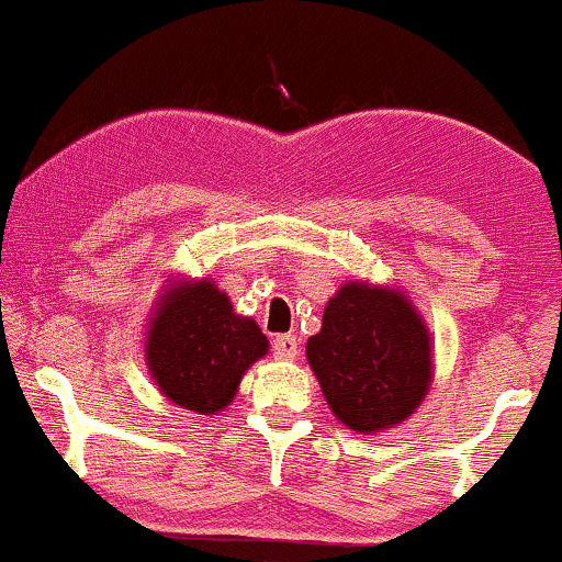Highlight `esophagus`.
I'll return each mask as SVG.
<instances>
[{
  "mask_svg": "<svg viewBox=\"0 0 562 562\" xmlns=\"http://www.w3.org/2000/svg\"><path fill=\"white\" fill-rule=\"evenodd\" d=\"M272 351L280 362H290V359L299 357V340H295L293 335H277L274 344H272Z\"/></svg>",
  "mask_w": 562,
  "mask_h": 562,
  "instance_id": "34e87169",
  "label": "esophagus"
}]
</instances>
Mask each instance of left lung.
I'll list each match as a JSON object with an SVG mask.
<instances>
[{
  "label": "left lung",
  "instance_id": "obj_1",
  "mask_svg": "<svg viewBox=\"0 0 562 562\" xmlns=\"http://www.w3.org/2000/svg\"><path fill=\"white\" fill-rule=\"evenodd\" d=\"M306 359L333 415L357 434L409 420L434 383L428 322L398 285H340Z\"/></svg>",
  "mask_w": 562,
  "mask_h": 562
}]
</instances>
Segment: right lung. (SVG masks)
<instances>
[{
    "label": "right lung",
    "mask_w": 562,
    "mask_h": 562,
    "mask_svg": "<svg viewBox=\"0 0 562 562\" xmlns=\"http://www.w3.org/2000/svg\"><path fill=\"white\" fill-rule=\"evenodd\" d=\"M269 340L256 319L232 308L209 277H171L145 327V364L153 383L182 409L216 415L240 380L267 357Z\"/></svg>",
    "instance_id": "right-lung-1"
}]
</instances>
